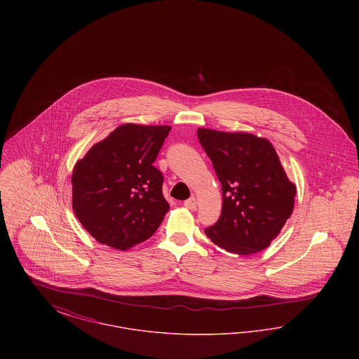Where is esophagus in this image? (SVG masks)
Returning a JSON list of instances; mask_svg holds the SVG:
<instances>
[{
  "mask_svg": "<svg viewBox=\"0 0 359 359\" xmlns=\"http://www.w3.org/2000/svg\"><path fill=\"white\" fill-rule=\"evenodd\" d=\"M184 205L189 208V210H195L196 208V199L192 196V198H189L187 199L186 202H184Z\"/></svg>",
  "mask_w": 359,
  "mask_h": 359,
  "instance_id": "1",
  "label": "esophagus"
}]
</instances>
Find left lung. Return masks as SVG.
Here are the masks:
<instances>
[{"mask_svg":"<svg viewBox=\"0 0 359 359\" xmlns=\"http://www.w3.org/2000/svg\"><path fill=\"white\" fill-rule=\"evenodd\" d=\"M198 138L222 184V214L205 236L234 255L261 252L288 221L296 194L273 145L211 129H198Z\"/></svg>","mask_w":359,"mask_h":359,"instance_id":"1","label":"left lung"}]
</instances>
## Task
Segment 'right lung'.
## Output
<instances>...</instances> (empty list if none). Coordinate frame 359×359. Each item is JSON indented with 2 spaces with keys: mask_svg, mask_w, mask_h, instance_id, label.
Returning a JSON list of instances; mask_svg holds the SVG:
<instances>
[{
  "mask_svg": "<svg viewBox=\"0 0 359 359\" xmlns=\"http://www.w3.org/2000/svg\"><path fill=\"white\" fill-rule=\"evenodd\" d=\"M171 126L126 123L91 147L72 173V208L98 242L126 250L151 238L170 205L154 167Z\"/></svg>",
  "mask_w": 359,
  "mask_h": 359,
  "instance_id": "add662e5",
  "label": "right lung"
}]
</instances>
